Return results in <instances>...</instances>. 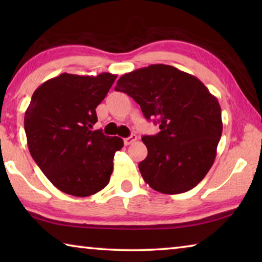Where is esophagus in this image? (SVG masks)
<instances>
[{
    "label": "esophagus",
    "instance_id": "34e87169",
    "mask_svg": "<svg viewBox=\"0 0 262 262\" xmlns=\"http://www.w3.org/2000/svg\"><path fill=\"white\" fill-rule=\"evenodd\" d=\"M136 140H137V136L135 134H133L129 137H126V139L123 140V142H125V145H129L133 143V142H135Z\"/></svg>",
    "mask_w": 262,
    "mask_h": 262
}]
</instances>
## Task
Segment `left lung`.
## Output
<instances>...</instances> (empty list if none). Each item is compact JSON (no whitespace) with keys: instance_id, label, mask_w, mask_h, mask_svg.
Returning <instances> with one entry per match:
<instances>
[{"instance_id":"obj_1","label":"left lung","mask_w":262,"mask_h":262,"mask_svg":"<svg viewBox=\"0 0 262 262\" xmlns=\"http://www.w3.org/2000/svg\"><path fill=\"white\" fill-rule=\"evenodd\" d=\"M114 89L130 96L148 120L159 122L157 135L142 137L148 156L139 168L145 183L163 194L195 187L214 164L223 130L216 97L199 78L167 64L122 75Z\"/></svg>"}]
</instances>
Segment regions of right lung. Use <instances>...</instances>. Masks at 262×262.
I'll return each mask as SVG.
<instances>
[{
	"instance_id": "right-lung-1",
	"label": "right lung",
	"mask_w": 262,
	"mask_h": 262,
	"mask_svg": "<svg viewBox=\"0 0 262 262\" xmlns=\"http://www.w3.org/2000/svg\"><path fill=\"white\" fill-rule=\"evenodd\" d=\"M117 75L63 73L33 92L24 128L34 162L57 189L73 196L96 194L110 183L122 139L94 130L96 107Z\"/></svg>"
}]
</instances>
